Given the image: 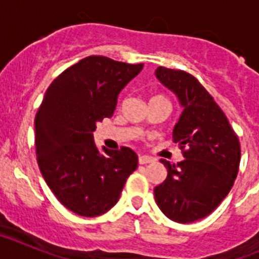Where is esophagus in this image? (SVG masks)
<instances>
[{"mask_svg": "<svg viewBox=\"0 0 259 259\" xmlns=\"http://www.w3.org/2000/svg\"><path fill=\"white\" fill-rule=\"evenodd\" d=\"M154 161L152 157H148V155H139V163L140 164H146V163H152Z\"/></svg>", "mask_w": 259, "mask_h": 259, "instance_id": "34e87169", "label": "esophagus"}]
</instances>
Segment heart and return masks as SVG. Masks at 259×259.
Here are the masks:
<instances>
[{
  "mask_svg": "<svg viewBox=\"0 0 259 259\" xmlns=\"http://www.w3.org/2000/svg\"><path fill=\"white\" fill-rule=\"evenodd\" d=\"M153 98H164V97H163V96H154Z\"/></svg>",
  "mask_w": 259,
  "mask_h": 259,
  "instance_id": "obj_1",
  "label": "heart"
}]
</instances>
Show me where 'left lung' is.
I'll list each match as a JSON object with an SVG mask.
<instances>
[{"mask_svg": "<svg viewBox=\"0 0 259 259\" xmlns=\"http://www.w3.org/2000/svg\"><path fill=\"white\" fill-rule=\"evenodd\" d=\"M155 75L184 107L172 132L184 159H161L167 178L154 188L155 202L171 221L192 223L214 211L232 188L241 157L239 136L193 75L163 66Z\"/></svg>", "mask_w": 259, "mask_h": 259, "instance_id": "1", "label": "left lung"}]
</instances>
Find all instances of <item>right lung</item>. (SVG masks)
Here are the masks:
<instances>
[{
  "mask_svg": "<svg viewBox=\"0 0 259 259\" xmlns=\"http://www.w3.org/2000/svg\"><path fill=\"white\" fill-rule=\"evenodd\" d=\"M89 56L65 70L45 92L35 118V146L42 178L59 202L81 217H97L118 202L137 167L127 146L98 152L96 124L113 115L119 92L143 68Z\"/></svg>",
  "mask_w": 259,
  "mask_h": 259,
  "instance_id": "add662e5",
  "label": "right lung"
}]
</instances>
